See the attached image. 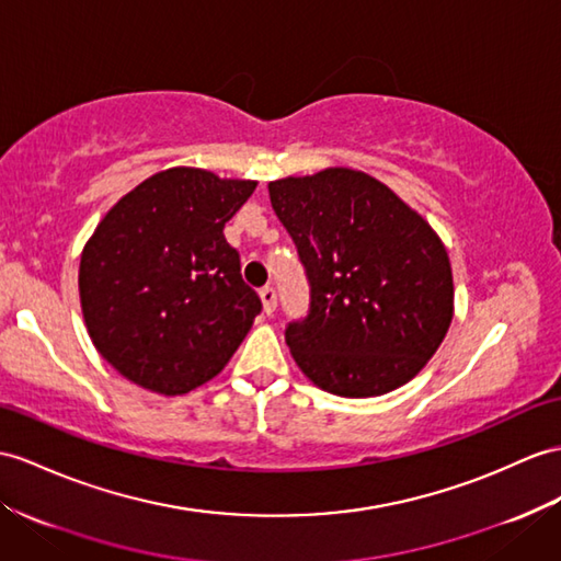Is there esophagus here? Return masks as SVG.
Segmentation results:
<instances>
[{"label":"esophagus","mask_w":561,"mask_h":561,"mask_svg":"<svg viewBox=\"0 0 561 561\" xmlns=\"http://www.w3.org/2000/svg\"><path fill=\"white\" fill-rule=\"evenodd\" d=\"M259 297H262V305H264V311H266V313H273V311H276L278 295H276V290L271 288V285H264V288L259 290Z\"/></svg>","instance_id":"34e87169"}]
</instances>
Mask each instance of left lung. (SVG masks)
<instances>
[{
    "instance_id": "left-lung-1",
    "label": "left lung",
    "mask_w": 561,
    "mask_h": 561,
    "mask_svg": "<svg viewBox=\"0 0 561 561\" xmlns=\"http://www.w3.org/2000/svg\"><path fill=\"white\" fill-rule=\"evenodd\" d=\"M268 195L309 280L307 319L285 331L302 374L340 398H378L409 383L455 313L438 233L364 171L288 175L271 181Z\"/></svg>"
}]
</instances>
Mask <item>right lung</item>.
<instances>
[{
  "label": "right lung",
  "instance_id": "right-lung-1",
  "mask_svg": "<svg viewBox=\"0 0 561 561\" xmlns=\"http://www.w3.org/2000/svg\"><path fill=\"white\" fill-rule=\"evenodd\" d=\"M256 181L173 167L104 214L80 254L92 345L130 383L185 394L224 371L262 299L224 228Z\"/></svg>",
  "mask_w": 561,
  "mask_h": 561
}]
</instances>
